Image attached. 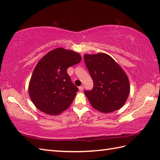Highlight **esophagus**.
<instances>
[{
	"mask_svg": "<svg viewBox=\"0 0 160 160\" xmlns=\"http://www.w3.org/2000/svg\"><path fill=\"white\" fill-rule=\"evenodd\" d=\"M79 90H80V91H82L84 90V86H80V87H79Z\"/></svg>",
	"mask_w": 160,
	"mask_h": 160,
	"instance_id": "1",
	"label": "esophagus"
}]
</instances>
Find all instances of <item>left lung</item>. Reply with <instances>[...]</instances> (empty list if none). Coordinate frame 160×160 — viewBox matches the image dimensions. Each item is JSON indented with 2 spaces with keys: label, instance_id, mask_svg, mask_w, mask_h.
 <instances>
[{
  "label": "left lung",
  "instance_id": "1",
  "mask_svg": "<svg viewBox=\"0 0 160 160\" xmlns=\"http://www.w3.org/2000/svg\"><path fill=\"white\" fill-rule=\"evenodd\" d=\"M84 60L93 81V89L84 91L92 107L106 113L122 108L130 93L123 69L106 53L85 54Z\"/></svg>",
  "mask_w": 160,
  "mask_h": 160
}]
</instances>
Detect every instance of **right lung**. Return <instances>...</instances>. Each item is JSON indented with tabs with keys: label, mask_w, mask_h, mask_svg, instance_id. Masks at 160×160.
Here are the masks:
<instances>
[{
	"label": "right lung",
	"mask_w": 160,
	"mask_h": 160,
	"mask_svg": "<svg viewBox=\"0 0 160 160\" xmlns=\"http://www.w3.org/2000/svg\"><path fill=\"white\" fill-rule=\"evenodd\" d=\"M81 60L78 53L63 48L51 51L40 60L29 84L30 98L40 111L56 115L70 106L78 88L67 70Z\"/></svg>",
	"instance_id": "1"
}]
</instances>
